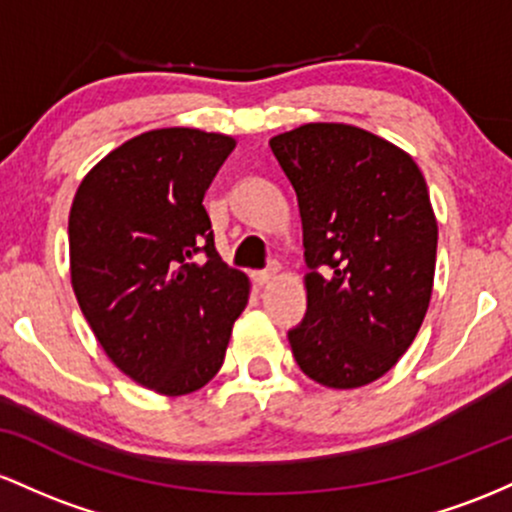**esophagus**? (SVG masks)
<instances>
[{
    "instance_id": "obj_1",
    "label": "esophagus",
    "mask_w": 512,
    "mask_h": 512,
    "mask_svg": "<svg viewBox=\"0 0 512 512\" xmlns=\"http://www.w3.org/2000/svg\"><path fill=\"white\" fill-rule=\"evenodd\" d=\"M280 275H283V268H280V263H271V266H268L266 271L254 273V280H256L258 285H271V283H275V280L280 278Z\"/></svg>"
}]
</instances>
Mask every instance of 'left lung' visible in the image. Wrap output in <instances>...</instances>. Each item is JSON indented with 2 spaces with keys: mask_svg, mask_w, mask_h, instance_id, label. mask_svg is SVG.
Instances as JSON below:
<instances>
[{
  "mask_svg": "<svg viewBox=\"0 0 512 512\" xmlns=\"http://www.w3.org/2000/svg\"><path fill=\"white\" fill-rule=\"evenodd\" d=\"M271 149L297 193L309 266L292 355L324 387H365L426 319L438 251L426 179L409 152L346 123L300 125Z\"/></svg>",
  "mask_w": 512,
  "mask_h": 512,
  "instance_id": "obj_1",
  "label": "left lung"
}]
</instances>
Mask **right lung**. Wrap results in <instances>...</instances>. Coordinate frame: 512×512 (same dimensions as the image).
I'll use <instances>...</instances> for the list:
<instances>
[{
	"instance_id": "add662e5",
	"label": "right lung",
	"mask_w": 512,
	"mask_h": 512,
	"mask_svg": "<svg viewBox=\"0 0 512 512\" xmlns=\"http://www.w3.org/2000/svg\"><path fill=\"white\" fill-rule=\"evenodd\" d=\"M234 147V137L198 128L142 132L74 193L67 232L79 309L111 363L157 394L205 387L249 302V278L217 254L203 205Z\"/></svg>"
}]
</instances>
